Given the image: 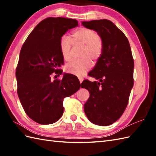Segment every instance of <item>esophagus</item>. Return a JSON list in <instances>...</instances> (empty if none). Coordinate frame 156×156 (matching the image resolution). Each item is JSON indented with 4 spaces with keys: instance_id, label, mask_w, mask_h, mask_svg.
<instances>
[{
    "instance_id": "34e87169",
    "label": "esophagus",
    "mask_w": 156,
    "mask_h": 156,
    "mask_svg": "<svg viewBox=\"0 0 156 156\" xmlns=\"http://www.w3.org/2000/svg\"><path fill=\"white\" fill-rule=\"evenodd\" d=\"M78 79H79V81H80V83H82V81H83V78H78Z\"/></svg>"
}]
</instances>
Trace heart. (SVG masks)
I'll list each match as a JSON object with an SVG mask.
<instances>
[{
	"mask_svg": "<svg viewBox=\"0 0 156 156\" xmlns=\"http://www.w3.org/2000/svg\"><path fill=\"white\" fill-rule=\"evenodd\" d=\"M72 42L74 44L84 45L82 57L86 58L70 62L66 66L65 69L68 74L80 76L92 67V64L90 58L93 61H97L101 58L103 50V44L97 31L85 27L79 28L73 31L71 38L64 35L59 40V49L65 61H69L71 59Z\"/></svg>",
	"mask_w": 156,
	"mask_h": 156,
	"instance_id": "heart-1",
	"label": "heart"
}]
</instances>
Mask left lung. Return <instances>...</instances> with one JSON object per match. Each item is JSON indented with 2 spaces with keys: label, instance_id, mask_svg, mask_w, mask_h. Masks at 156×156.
Listing matches in <instances>:
<instances>
[{
  "label": "left lung",
  "instance_id": "left-lung-1",
  "mask_svg": "<svg viewBox=\"0 0 156 156\" xmlns=\"http://www.w3.org/2000/svg\"><path fill=\"white\" fill-rule=\"evenodd\" d=\"M97 31L103 50L88 75L98 81L86 80L81 84L90 92L84 112L92 123L107 126L117 121L127 107L133 87L134 61L127 38L107 19L82 23Z\"/></svg>",
  "mask_w": 156,
  "mask_h": 156
}]
</instances>
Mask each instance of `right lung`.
<instances>
[{"label": "right lung", "instance_id": "1", "mask_svg": "<svg viewBox=\"0 0 156 156\" xmlns=\"http://www.w3.org/2000/svg\"><path fill=\"white\" fill-rule=\"evenodd\" d=\"M78 26L76 19L48 17L41 21L29 35L20 51L16 68L17 94L29 117L41 125L58 121L64 112L63 101L77 92L80 82L74 75L59 76L64 59L59 40L66 31Z\"/></svg>", "mask_w": 156, "mask_h": 156}]
</instances>
